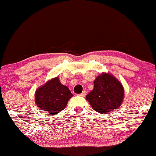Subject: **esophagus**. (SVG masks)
I'll return each mask as SVG.
<instances>
[{"label":"esophagus","instance_id":"1","mask_svg":"<svg viewBox=\"0 0 156 156\" xmlns=\"http://www.w3.org/2000/svg\"><path fill=\"white\" fill-rule=\"evenodd\" d=\"M80 95V96H82V97H85V96L86 95V91H85V90H83V91L82 92V93H81Z\"/></svg>","mask_w":156,"mask_h":156}]
</instances>
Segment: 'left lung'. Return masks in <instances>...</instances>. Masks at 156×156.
Masks as SVG:
<instances>
[{"label": "left lung", "mask_w": 156, "mask_h": 156, "mask_svg": "<svg viewBox=\"0 0 156 156\" xmlns=\"http://www.w3.org/2000/svg\"><path fill=\"white\" fill-rule=\"evenodd\" d=\"M124 96L122 83L110 73H102L94 80V88L86 100L97 112L107 114L120 107Z\"/></svg>", "instance_id": "left-lung-1"}]
</instances>
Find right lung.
Here are the masks:
<instances>
[{"label": "right lung", "instance_id": "obj_1", "mask_svg": "<svg viewBox=\"0 0 156 156\" xmlns=\"http://www.w3.org/2000/svg\"><path fill=\"white\" fill-rule=\"evenodd\" d=\"M72 97L69 87L61 84L58 77H56L39 87L34 98L37 107L54 115L63 110Z\"/></svg>", "mask_w": 156, "mask_h": 156}]
</instances>
